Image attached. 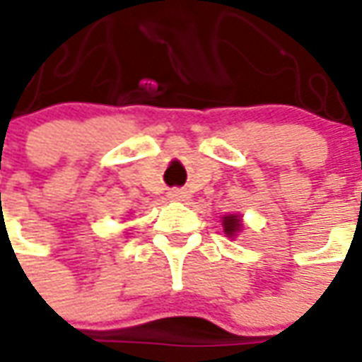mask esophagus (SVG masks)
Here are the masks:
<instances>
[{
	"mask_svg": "<svg viewBox=\"0 0 362 362\" xmlns=\"http://www.w3.org/2000/svg\"><path fill=\"white\" fill-rule=\"evenodd\" d=\"M168 198L173 199V202H184V199H188V192L180 188H174L168 192Z\"/></svg>",
	"mask_w": 362,
	"mask_h": 362,
	"instance_id": "1",
	"label": "esophagus"
}]
</instances>
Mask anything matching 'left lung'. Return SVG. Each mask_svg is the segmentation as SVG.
<instances>
[{
  "label": "left lung",
  "mask_w": 362,
  "mask_h": 362,
  "mask_svg": "<svg viewBox=\"0 0 362 362\" xmlns=\"http://www.w3.org/2000/svg\"><path fill=\"white\" fill-rule=\"evenodd\" d=\"M221 225H223V233L229 239H235L243 231V227H245L241 214H227V216L221 217Z\"/></svg>",
  "instance_id": "8db88e82"
}]
</instances>
